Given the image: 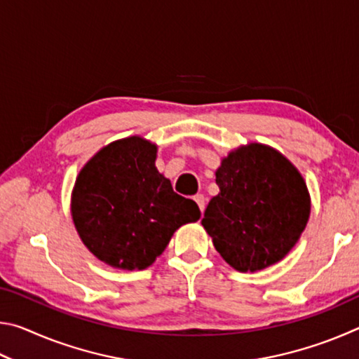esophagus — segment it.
Returning a JSON list of instances; mask_svg holds the SVG:
<instances>
[{
	"instance_id": "1",
	"label": "esophagus",
	"mask_w": 359,
	"mask_h": 359,
	"mask_svg": "<svg viewBox=\"0 0 359 359\" xmlns=\"http://www.w3.org/2000/svg\"><path fill=\"white\" fill-rule=\"evenodd\" d=\"M193 199H194V201H196V204L199 205V210L204 212V208H205V198H204V194H196V196H194Z\"/></svg>"
}]
</instances>
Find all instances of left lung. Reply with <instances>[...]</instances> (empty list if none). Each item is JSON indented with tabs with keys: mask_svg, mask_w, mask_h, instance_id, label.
<instances>
[{
	"mask_svg": "<svg viewBox=\"0 0 359 359\" xmlns=\"http://www.w3.org/2000/svg\"><path fill=\"white\" fill-rule=\"evenodd\" d=\"M220 193L203 226L215 250L239 272H255L287 257L311 215V194L288 158L252 142L229 151L217 169Z\"/></svg>",
	"mask_w": 359,
	"mask_h": 359,
	"instance_id": "1",
	"label": "left lung"
}]
</instances>
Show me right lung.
Returning <instances> with one entry per match:
<instances>
[{
	"mask_svg": "<svg viewBox=\"0 0 359 359\" xmlns=\"http://www.w3.org/2000/svg\"><path fill=\"white\" fill-rule=\"evenodd\" d=\"M156 145L141 136L102 147L81 172L71 215L85 247L117 269L142 271L165 252L175 229L198 222V204L172 190L155 166Z\"/></svg>",
	"mask_w": 359,
	"mask_h": 359,
	"instance_id": "add662e5",
	"label": "right lung"
}]
</instances>
